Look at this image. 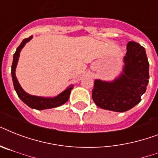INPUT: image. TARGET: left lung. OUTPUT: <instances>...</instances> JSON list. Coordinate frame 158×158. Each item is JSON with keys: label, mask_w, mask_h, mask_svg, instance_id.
Here are the masks:
<instances>
[{"label": "left lung", "mask_w": 158, "mask_h": 158, "mask_svg": "<svg viewBox=\"0 0 158 158\" xmlns=\"http://www.w3.org/2000/svg\"><path fill=\"white\" fill-rule=\"evenodd\" d=\"M122 72L112 81L94 80L92 98L98 107L124 112L139 103L149 79V64L143 47L129 42Z\"/></svg>", "instance_id": "8db88e82"}]
</instances>
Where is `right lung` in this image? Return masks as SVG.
Listing matches in <instances>:
<instances>
[{
    "label": "right lung",
    "instance_id": "obj_1",
    "mask_svg": "<svg viewBox=\"0 0 158 158\" xmlns=\"http://www.w3.org/2000/svg\"><path fill=\"white\" fill-rule=\"evenodd\" d=\"M33 38V36H30L28 38L23 39V42L20 43V45L19 46L18 48L16 49L15 53L14 54L13 57V63L11 66V75H12V79H13V84L15 90L18 97L22 100V101L28 105L29 107L36 109V110H45V109H50V108H54L63 105L68 101L69 98V94L71 93V90L74 88V85L71 84L69 87H67L66 89H64V91L58 94L57 96L53 97V98H44V97L39 96H33L31 94H28L26 93L20 84L19 83L18 79L16 78L15 75V69L17 64H18L19 58V54H20L21 50L25 46L27 43Z\"/></svg>",
    "mask_w": 158,
    "mask_h": 158
}]
</instances>
